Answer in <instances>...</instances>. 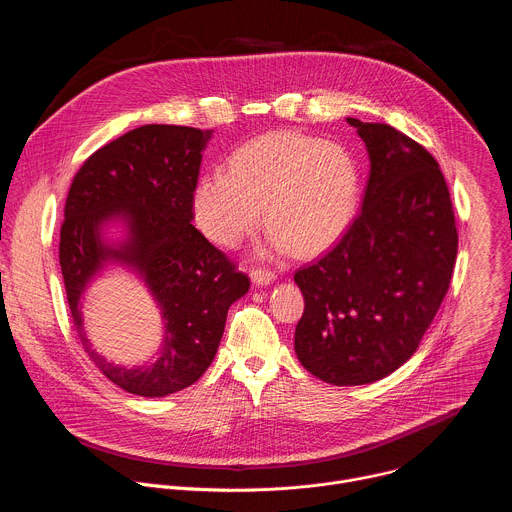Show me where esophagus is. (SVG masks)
I'll use <instances>...</instances> for the list:
<instances>
[{"label": "esophagus", "mask_w": 512, "mask_h": 512, "mask_svg": "<svg viewBox=\"0 0 512 512\" xmlns=\"http://www.w3.org/2000/svg\"><path fill=\"white\" fill-rule=\"evenodd\" d=\"M251 279L255 285H267L275 279V273L271 269H265V267H253L251 269Z\"/></svg>", "instance_id": "esophagus-1"}]
</instances>
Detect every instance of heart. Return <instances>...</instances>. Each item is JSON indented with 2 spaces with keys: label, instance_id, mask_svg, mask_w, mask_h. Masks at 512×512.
<instances>
[{
  "label": "heart",
  "instance_id": "obj_1",
  "mask_svg": "<svg viewBox=\"0 0 512 512\" xmlns=\"http://www.w3.org/2000/svg\"><path fill=\"white\" fill-rule=\"evenodd\" d=\"M261 206L271 251L320 255L354 218L356 164L338 143L273 131L241 145L229 172L204 174L192 196L198 229L223 247H237L257 229Z\"/></svg>",
  "mask_w": 512,
  "mask_h": 512
}]
</instances>
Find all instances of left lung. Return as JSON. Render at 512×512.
<instances>
[{
	"instance_id": "8db88e82",
	"label": "left lung",
	"mask_w": 512,
	"mask_h": 512,
	"mask_svg": "<svg viewBox=\"0 0 512 512\" xmlns=\"http://www.w3.org/2000/svg\"><path fill=\"white\" fill-rule=\"evenodd\" d=\"M348 123L371 174L344 237L294 275L306 300L296 354L330 385H367L417 350L448 294L458 229L440 164L421 143L385 123Z\"/></svg>"
}]
</instances>
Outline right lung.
Here are the masks:
<instances>
[{"instance_id":"1","label":"right lung","mask_w":512,"mask_h":512,"mask_svg":"<svg viewBox=\"0 0 512 512\" xmlns=\"http://www.w3.org/2000/svg\"><path fill=\"white\" fill-rule=\"evenodd\" d=\"M210 135V129L141 125L89 156L66 196L58 257L72 322L101 373L133 395L166 397L196 383L216 354L231 304L249 289V277L192 225V196ZM113 215L130 223V241L121 250L105 248L98 237ZM107 258L133 264L163 308L167 342L150 368H115L82 332L80 296Z\"/></svg>"}]
</instances>
